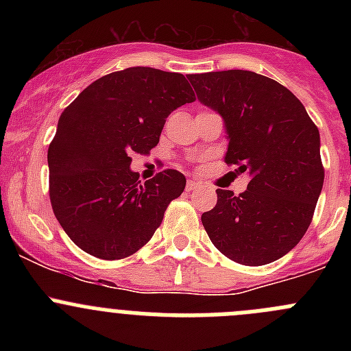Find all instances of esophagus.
<instances>
[{"mask_svg":"<svg viewBox=\"0 0 351 351\" xmlns=\"http://www.w3.org/2000/svg\"><path fill=\"white\" fill-rule=\"evenodd\" d=\"M195 189H198V182H195V180H189V182H186V190H195Z\"/></svg>","mask_w":351,"mask_h":351,"instance_id":"1","label":"esophagus"}]
</instances>
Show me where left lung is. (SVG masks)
Masks as SVG:
<instances>
[{
	"label": "left lung",
	"mask_w": 351,
	"mask_h": 351,
	"mask_svg": "<svg viewBox=\"0 0 351 351\" xmlns=\"http://www.w3.org/2000/svg\"><path fill=\"white\" fill-rule=\"evenodd\" d=\"M189 80L198 101L222 117L224 161L250 176L239 195L215 190L217 204L202 214V224L236 263H271L302 239L313 219L324 182L319 130L292 91L253 71Z\"/></svg>",
	"instance_id": "obj_1"
}]
</instances>
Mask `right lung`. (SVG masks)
Returning <instances> with one entry per match:
<instances>
[{
	"mask_svg": "<svg viewBox=\"0 0 351 351\" xmlns=\"http://www.w3.org/2000/svg\"><path fill=\"white\" fill-rule=\"evenodd\" d=\"M193 100L183 74L127 67L93 81L61 113L47 153L49 195L76 246L120 260L153 238L186 178L165 169L141 183L130 156L154 147L169 113Z\"/></svg>",
	"mask_w": 351,
	"mask_h": 351,
	"instance_id": "obj_1",
	"label": "right lung"
}]
</instances>
